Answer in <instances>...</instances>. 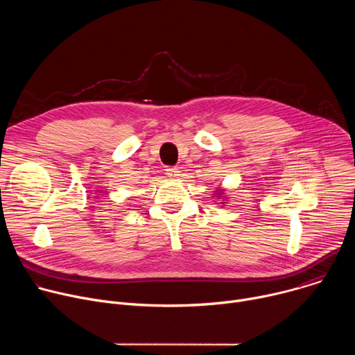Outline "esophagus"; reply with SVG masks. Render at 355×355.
Masks as SVG:
<instances>
[{
    "instance_id": "1",
    "label": "esophagus",
    "mask_w": 355,
    "mask_h": 355,
    "mask_svg": "<svg viewBox=\"0 0 355 355\" xmlns=\"http://www.w3.org/2000/svg\"><path fill=\"white\" fill-rule=\"evenodd\" d=\"M166 174L170 177V178H178L180 175V170L177 167H170L166 170Z\"/></svg>"
}]
</instances>
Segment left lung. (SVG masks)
<instances>
[{"label":"left lung","mask_w":355,"mask_h":355,"mask_svg":"<svg viewBox=\"0 0 355 355\" xmlns=\"http://www.w3.org/2000/svg\"><path fill=\"white\" fill-rule=\"evenodd\" d=\"M218 195L220 196V195H222V191H218ZM220 204H223V202H220Z\"/></svg>","instance_id":"left-lung-1"}]
</instances>
